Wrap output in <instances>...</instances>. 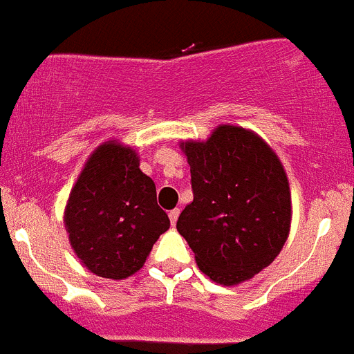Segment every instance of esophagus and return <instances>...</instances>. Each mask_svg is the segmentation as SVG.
Wrapping results in <instances>:
<instances>
[{
	"label": "esophagus",
	"mask_w": 354,
	"mask_h": 354,
	"mask_svg": "<svg viewBox=\"0 0 354 354\" xmlns=\"http://www.w3.org/2000/svg\"><path fill=\"white\" fill-rule=\"evenodd\" d=\"M178 216H180V208H174L169 212V218H171V225H176Z\"/></svg>",
	"instance_id": "34e87169"
}]
</instances>
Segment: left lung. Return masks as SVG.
<instances>
[{
	"label": "left lung",
	"instance_id": "left-lung-1",
	"mask_svg": "<svg viewBox=\"0 0 354 354\" xmlns=\"http://www.w3.org/2000/svg\"><path fill=\"white\" fill-rule=\"evenodd\" d=\"M194 201L176 229L205 275L222 286L252 279L273 263L291 227L284 165L252 130L216 127L206 141H185Z\"/></svg>",
	"mask_w": 354,
	"mask_h": 354
}]
</instances>
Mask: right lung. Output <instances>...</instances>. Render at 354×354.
Masks as SVG:
<instances>
[{"mask_svg": "<svg viewBox=\"0 0 354 354\" xmlns=\"http://www.w3.org/2000/svg\"><path fill=\"white\" fill-rule=\"evenodd\" d=\"M63 221L81 263L113 280L141 270L171 225L157 205L153 180L139 169L136 149L116 139L90 155L66 201Z\"/></svg>", "mask_w": 354, "mask_h": 354, "instance_id": "obj_1", "label": "right lung"}]
</instances>
